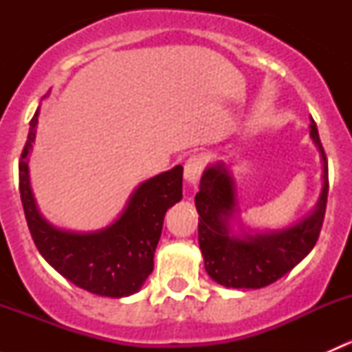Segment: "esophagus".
<instances>
[{
  "instance_id": "esophagus-1",
  "label": "esophagus",
  "mask_w": 352,
  "mask_h": 352,
  "mask_svg": "<svg viewBox=\"0 0 352 352\" xmlns=\"http://www.w3.org/2000/svg\"><path fill=\"white\" fill-rule=\"evenodd\" d=\"M202 168H204V158L201 155L190 156L186 162V166H184V179H186V182L190 184V186H196L202 173Z\"/></svg>"
}]
</instances>
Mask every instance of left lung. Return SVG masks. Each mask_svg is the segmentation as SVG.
Segmentation results:
<instances>
[{
    "instance_id": "8db88e82",
    "label": "left lung",
    "mask_w": 352,
    "mask_h": 352,
    "mask_svg": "<svg viewBox=\"0 0 352 352\" xmlns=\"http://www.w3.org/2000/svg\"><path fill=\"white\" fill-rule=\"evenodd\" d=\"M310 136L322 158V192L314 211L294 225L274 232L245 228L239 221L235 184L230 166L211 163L201 177L196 194L199 248L212 281L236 289H258L272 285L300 264L320 235L329 194L327 156L311 120ZM239 232H234V225Z\"/></svg>"
}]
</instances>
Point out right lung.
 <instances>
[{"label": "right lung", "instance_id": "right-lung-1", "mask_svg": "<svg viewBox=\"0 0 352 352\" xmlns=\"http://www.w3.org/2000/svg\"><path fill=\"white\" fill-rule=\"evenodd\" d=\"M38 109L30 120L20 158V197L35 247L74 286L98 296L124 298L138 293L153 271L156 245L168 208L182 199L180 165L134 189L119 218L97 232H71L51 225L37 208L28 175Z\"/></svg>", "mask_w": 352, "mask_h": 352}]
</instances>
